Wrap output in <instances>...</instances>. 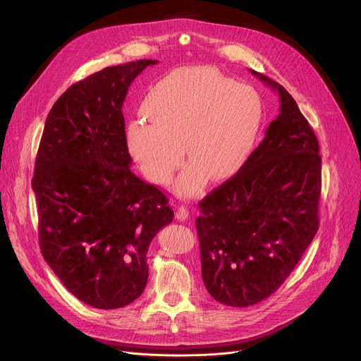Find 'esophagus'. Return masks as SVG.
Segmentation results:
<instances>
[{"label": "esophagus", "instance_id": "obj_1", "mask_svg": "<svg viewBox=\"0 0 361 361\" xmlns=\"http://www.w3.org/2000/svg\"><path fill=\"white\" fill-rule=\"evenodd\" d=\"M188 216H190V214H188L187 207L185 206H180L178 209H177V212H176V218L178 221H185V219H188Z\"/></svg>", "mask_w": 361, "mask_h": 361}]
</instances>
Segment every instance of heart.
Returning a JSON list of instances; mask_svg holds the SVG:
<instances>
[{
    "instance_id": "obj_1",
    "label": "heart",
    "mask_w": 361,
    "mask_h": 361,
    "mask_svg": "<svg viewBox=\"0 0 361 361\" xmlns=\"http://www.w3.org/2000/svg\"><path fill=\"white\" fill-rule=\"evenodd\" d=\"M143 111L126 128L130 155L146 178L165 184L187 152L192 162L174 184L183 196L199 195L206 177H234L252 154L264 116L253 87L209 66L168 73L147 92Z\"/></svg>"
}]
</instances>
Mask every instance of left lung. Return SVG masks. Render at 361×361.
I'll return each mask as SVG.
<instances>
[{
  "instance_id": "left-lung-1",
  "label": "left lung",
  "mask_w": 361,
  "mask_h": 361,
  "mask_svg": "<svg viewBox=\"0 0 361 361\" xmlns=\"http://www.w3.org/2000/svg\"><path fill=\"white\" fill-rule=\"evenodd\" d=\"M279 116L238 173L200 203L196 219L202 278L216 301L247 307L288 278L319 228V142L279 83Z\"/></svg>"
}]
</instances>
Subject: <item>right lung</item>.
<instances>
[{
	"label": "right lung",
	"mask_w": 361,
	"mask_h": 361,
	"mask_svg": "<svg viewBox=\"0 0 361 361\" xmlns=\"http://www.w3.org/2000/svg\"><path fill=\"white\" fill-rule=\"evenodd\" d=\"M158 60L106 67L70 86L51 108L32 188L42 256L85 305L120 309L147 282L150 241L174 212L154 184L131 173L123 102Z\"/></svg>",
	"instance_id": "1"
}]
</instances>
